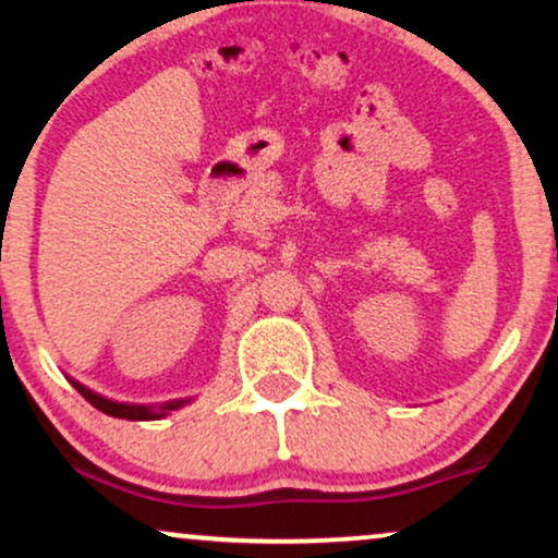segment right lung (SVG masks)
Returning <instances> with one entry per match:
<instances>
[{
	"instance_id": "1",
	"label": "right lung",
	"mask_w": 558,
	"mask_h": 558,
	"mask_svg": "<svg viewBox=\"0 0 558 558\" xmlns=\"http://www.w3.org/2000/svg\"><path fill=\"white\" fill-rule=\"evenodd\" d=\"M69 380H72L74 389L80 391L82 397L87 399L92 407L100 409V412L110 414V417H118V420H133V422H141V420H161V417H167L169 412H174V409L190 404V399L165 401V404H159V407H151V404H149V407H146V404H129V401H116V399L102 397V393L87 389V386L80 384V380H74V378H69Z\"/></svg>"
}]
</instances>
